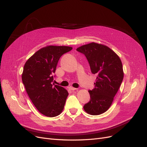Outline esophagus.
I'll return each instance as SVG.
<instances>
[{
	"label": "esophagus",
	"mask_w": 147,
	"mask_h": 147,
	"mask_svg": "<svg viewBox=\"0 0 147 147\" xmlns=\"http://www.w3.org/2000/svg\"><path fill=\"white\" fill-rule=\"evenodd\" d=\"M69 90H76L77 89H76V88H74V87H69Z\"/></svg>",
	"instance_id": "obj_1"
}]
</instances>
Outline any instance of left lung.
<instances>
[{
	"instance_id": "left-lung-1",
	"label": "left lung",
	"mask_w": 147,
	"mask_h": 147,
	"mask_svg": "<svg viewBox=\"0 0 147 147\" xmlns=\"http://www.w3.org/2000/svg\"><path fill=\"white\" fill-rule=\"evenodd\" d=\"M76 50L86 56L92 73L97 75L94 89L89 90L90 101L84 109L91 115H101L110 107L123 82L122 63L115 52L102 44L92 42Z\"/></svg>"
}]
</instances>
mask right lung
Instances as JSON below:
<instances>
[{
  "label": "right lung",
  "mask_w": 147,
  "mask_h": 147,
  "mask_svg": "<svg viewBox=\"0 0 147 147\" xmlns=\"http://www.w3.org/2000/svg\"><path fill=\"white\" fill-rule=\"evenodd\" d=\"M72 47L50 45L42 48L25 63L22 81L35 107L47 117L59 115L63 110L68 92L63 87L52 84L58 60Z\"/></svg>",
  "instance_id": "1"
}]
</instances>
